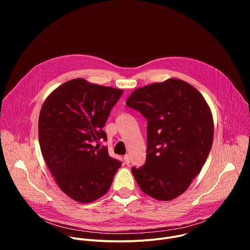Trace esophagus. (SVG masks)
Returning a JSON list of instances; mask_svg holds the SVG:
<instances>
[{
    "mask_svg": "<svg viewBox=\"0 0 250 250\" xmlns=\"http://www.w3.org/2000/svg\"><path fill=\"white\" fill-rule=\"evenodd\" d=\"M124 161H125V164H129V162H130V157H129V155H125V157H124Z\"/></svg>",
    "mask_w": 250,
    "mask_h": 250,
    "instance_id": "esophagus-1",
    "label": "esophagus"
}]
</instances>
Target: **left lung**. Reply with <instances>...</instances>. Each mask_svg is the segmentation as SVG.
I'll return each instance as SVG.
<instances>
[{
  "label": "left lung",
  "instance_id": "left-lung-1",
  "mask_svg": "<svg viewBox=\"0 0 250 250\" xmlns=\"http://www.w3.org/2000/svg\"><path fill=\"white\" fill-rule=\"evenodd\" d=\"M125 104L147 119L146 164L131 168L141 191L158 201L182 195L210 151L213 120L203 95L170 78L137 88Z\"/></svg>",
  "mask_w": 250,
  "mask_h": 250
}]
</instances>
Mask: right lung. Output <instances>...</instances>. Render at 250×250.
I'll return each instance as SVG.
<instances>
[{"mask_svg": "<svg viewBox=\"0 0 250 250\" xmlns=\"http://www.w3.org/2000/svg\"><path fill=\"white\" fill-rule=\"evenodd\" d=\"M124 90L83 78L69 80L45 99L39 119L42 156L60 190L72 200L94 202L109 191L122 163L96 142Z\"/></svg>", "mask_w": 250, "mask_h": 250, "instance_id": "add662e5", "label": "right lung"}]
</instances>
